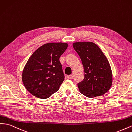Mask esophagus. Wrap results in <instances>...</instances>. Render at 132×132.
Returning <instances> with one entry per match:
<instances>
[{
	"label": "esophagus",
	"mask_w": 132,
	"mask_h": 132,
	"mask_svg": "<svg viewBox=\"0 0 132 132\" xmlns=\"http://www.w3.org/2000/svg\"><path fill=\"white\" fill-rule=\"evenodd\" d=\"M67 78H68V79H72L73 76H72V75H68V76H67Z\"/></svg>",
	"instance_id": "1"
}]
</instances>
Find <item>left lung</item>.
Here are the masks:
<instances>
[{
    "instance_id": "left-lung-1",
    "label": "left lung",
    "mask_w": 132,
    "mask_h": 132,
    "mask_svg": "<svg viewBox=\"0 0 132 132\" xmlns=\"http://www.w3.org/2000/svg\"><path fill=\"white\" fill-rule=\"evenodd\" d=\"M84 69V78L78 84L81 93L88 98L102 95L112 86V73L108 59L97 45L92 42L74 43Z\"/></svg>"
}]
</instances>
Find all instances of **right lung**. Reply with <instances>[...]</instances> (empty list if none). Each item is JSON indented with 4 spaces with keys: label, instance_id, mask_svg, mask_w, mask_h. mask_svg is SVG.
Wrapping results in <instances>:
<instances>
[{
    "label": "right lung",
    "instance_id": "add662e5",
    "mask_svg": "<svg viewBox=\"0 0 132 132\" xmlns=\"http://www.w3.org/2000/svg\"><path fill=\"white\" fill-rule=\"evenodd\" d=\"M68 46L65 43H50L37 49L28 59L22 81L30 94L47 99L56 92L64 80L59 58Z\"/></svg>",
    "mask_w": 132,
    "mask_h": 132
}]
</instances>
